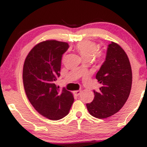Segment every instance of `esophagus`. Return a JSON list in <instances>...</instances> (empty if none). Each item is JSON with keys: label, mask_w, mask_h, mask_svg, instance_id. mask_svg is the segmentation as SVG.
<instances>
[{"label": "esophagus", "mask_w": 147, "mask_h": 147, "mask_svg": "<svg viewBox=\"0 0 147 147\" xmlns=\"http://www.w3.org/2000/svg\"><path fill=\"white\" fill-rule=\"evenodd\" d=\"M81 92H82V90H76V91H74V94H75V95L78 96L81 94Z\"/></svg>", "instance_id": "obj_1"}]
</instances>
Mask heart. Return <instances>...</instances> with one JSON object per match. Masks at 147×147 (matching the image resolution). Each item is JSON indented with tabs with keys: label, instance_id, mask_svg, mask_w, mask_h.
Here are the masks:
<instances>
[{
	"label": "heart",
	"instance_id": "b5f03b06",
	"mask_svg": "<svg viewBox=\"0 0 147 147\" xmlns=\"http://www.w3.org/2000/svg\"><path fill=\"white\" fill-rule=\"evenodd\" d=\"M75 48L84 60H90L94 56L98 59H102L104 57L102 52L97 51L98 45L93 41H80L77 43Z\"/></svg>",
	"mask_w": 147,
	"mask_h": 147
}]
</instances>
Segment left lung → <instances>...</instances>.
Instances as JSON below:
<instances>
[{"instance_id": "left-lung-1", "label": "left lung", "mask_w": 147, "mask_h": 147, "mask_svg": "<svg viewBox=\"0 0 147 147\" xmlns=\"http://www.w3.org/2000/svg\"><path fill=\"white\" fill-rule=\"evenodd\" d=\"M101 84L99 90H93L95 97L86 104L89 113L99 119L109 117L124 105L132 85V70L124 50L117 43L108 45L106 59L96 75Z\"/></svg>"}]
</instances>
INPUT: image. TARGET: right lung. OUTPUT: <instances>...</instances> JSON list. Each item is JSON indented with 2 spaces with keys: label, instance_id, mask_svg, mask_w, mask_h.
<instances>
[{
  "label": "right lung",
  "instance_id": "add662e5",
  "mask_svg": "<svg viewBox=\"0 0 147 147\" xmlns=\"http://www.w3.org/2000/svg\"><path fill=\"white\" fill-rule=\"evenodd\" d=\"M68 43L48 40L35 45L25 59L23 81L25 93L33 107L44 117L58 120L69 113L72 92L60 90L55 82L60 76L62 56Z\"/></svg>",
  "mask_w": 147,
  "mask_h": 147
}]
</instances>
